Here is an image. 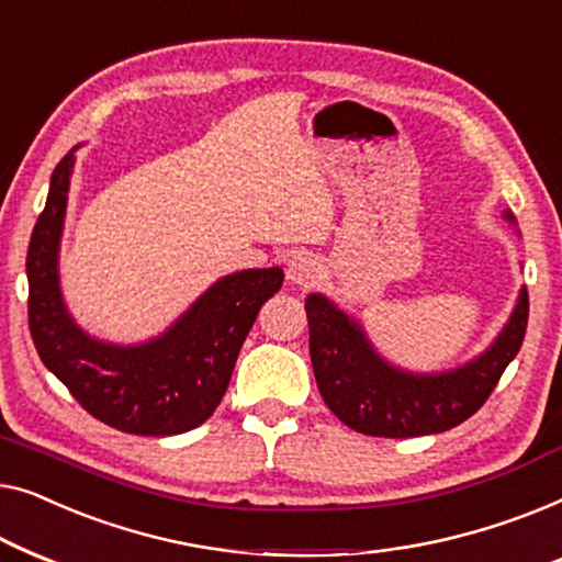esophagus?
<instances>
[{
  "label": "esophagus",
  "mask_w": 562,
  "mask_h": 562,
  "mask_svg": "<svg viewBox=\"0 0 562 562\" xmlns=\"http://www.w3.org/2000/svg\"><path fill=\"white\" fill-rule=\"evenodd\" d=\"M321 274V262L307 251H297L295 257L288 262V280L295 284H311L318 280Z\"/></svg>",
  "instance_id": "34e87169"
}]
</instances>
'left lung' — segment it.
<instances>
[{
	"mask_svg": "<svg viewBox=\"0 0 562 562\" xmlns=\"http://www.w3.org/2000/svg\"><path fill=\"white\" fill-rule=\"evenodd\" d=\"M504 216L515 224L509 211ZM305 313L315 382L330 413L363 436L417 438L456 428L488 400L525 341L529 297L521 288L484 353L440 374H415L379 357L359 323L328 297L307 295Z\"/></svg>",
	"mask_w": 562,
	"mask_h": 562,
	"instance_id": "obj_1",
	"label": "left lung"
}]
</instances>
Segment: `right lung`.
<instances>
[{"instance_id":"right-lung-1","label":"right lung","mask_w":562,"mask_h":562,"mask_svg":"<svg viewBox=\"0 0 562 562\" xmlns=\"http://www.w3.org/2000/svg\"><path fill=\"white\" fill-rule=\"evenodd\" d=\"M76 149L53 170L27 249L30 334L41 359L86 413L132 436H178L209 420L224 397L259 307L282 288L280 267L213 282L162 336L116 346L86 334L60 295L58 249Z\"/></svg>"}]
</instances>
